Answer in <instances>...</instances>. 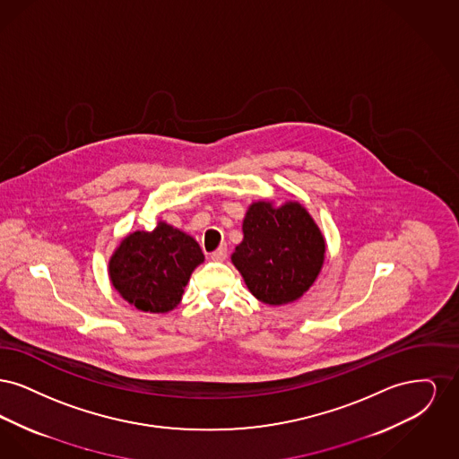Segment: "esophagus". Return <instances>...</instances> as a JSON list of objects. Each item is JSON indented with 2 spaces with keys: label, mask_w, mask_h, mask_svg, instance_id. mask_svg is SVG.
Instances as JSON below:
<instances>
[{
  "label": "esophagus",
  "mask_w": 459,
  "mask_h": 459,
  "mask_svg": "<svg viewBox=\"0 0 459 459\" xmlns=\"http://www.w3.org/2000/svg\"><path fill=\"white\" fill-rule=\"evenodd\" d=\"M210 258H212L213 262H225V258H227V246H225V244L220 246L217 251H213V253L210 255Z\"/></svg>",
  "instance_id": "1"
}]
</instances>
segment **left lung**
Returning <instances> with one entry per match:
<instances>
[{
  "mask_svg": "<svg viewBox=\"0 0 459 459\" xmlns=\"http://www.w3.org/2000/svg\"><path fill=\"white\" fill-rule=\"evenodd\" d=\"M242 234L230 258L249 292L264 305L292 303L316 281L325 260V239L301 203H253Z\"/></svg>",
  "mask_w": 459,
  "mask_h": 459,
  "instance_id": "obj_1",
  "label": "left lung"
}]
</instances>
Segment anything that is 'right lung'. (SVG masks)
<instances>
[{"instance_id": "right-lung-1", "label": "right lung", "mask_w": 459, "mask_h": 459, "mask_svg": "<svg viewBox=\"0 0 459 459\" xmlns=\"http://www.w3.org/2000/svg\"><path fill=\"white\" fill-rule=\"evenodd\" d=\"M204 255L186 232L158 221L152 232L124 238L108 263L117 292L141 311L167 313L180 303L184 287Z\"/></svg>"}]
</instances>
